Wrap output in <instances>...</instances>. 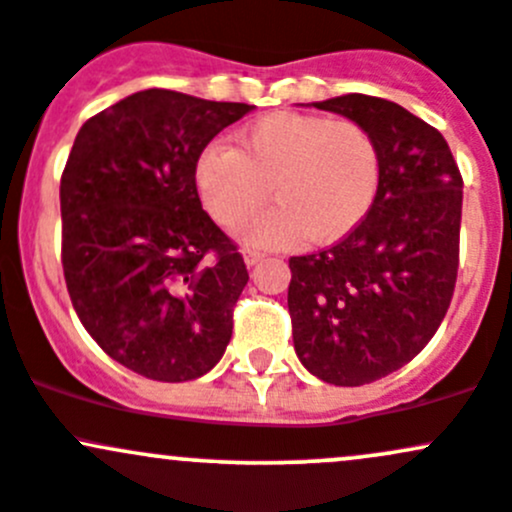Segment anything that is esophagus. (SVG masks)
Segmentation results:
<instances>
[{
  "label": "esophagus",
  "mask_w": 512,
  "mask_h": 512,
  "mask_svg": "<svg viewBox=\"0 0 512 512\" xmlns=\"http://www.w3.org/2000/svg\"><path fill=\"white\" fill-rule=\"evenodd\" d=\"M244 261L246 266H256V263L263 261V254H258V251H251V249H244Z\"/></svg>",
  "instance_id": "1"
}]
</instances>
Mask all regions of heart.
Masks as SVG:
<instances>
[{"instance_id":"heart-1","label":"heart","mask_w":512,"mask_h":512,"mask_svg":"<svg viewBox=\"0 0 512 512\" xmlns=\"http://www.w3.org/2000/svg\"><path fill=\"white\" fill-rule=\"evenodd\" d=\"M192 180L205 210L239 227L263 202L278 205L244 227L263 249L334 244L359 227L381 188V153L371 131L351 119L271 112L236 134V148L212 141L197 153Z\"/></svg>"}]
</instances>
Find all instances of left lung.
Listing matches in <instances>:
<instances>
[{"instance_id":"obj_1","label":"left lung","mask_w":512,"mask_h":512,"mask_svg":"<svg viewBox=\"0 0 512 512\" xmlns=\"http://www.w3.org/2000/svg\"><path fill=\"white\" fill-rule=\"evenodd\" d=\"M312 107L371 131L381 188L349 236L290 258L293 344L320 381L364 386L415 359L447 315L464 183L444 136L400 104L342 95Z\"/></svg>"}]
</instances>
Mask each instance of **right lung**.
I'll use <instances>...</instances> for the list:
<instances>
[{
	"instance_id": "1",
	"label": "right lung",
	"mask_w": 512,
	"mask_h": 512,
	"mask_svg": "<svg viewBox=\"0 0 512 512\" xmlns=\"http://www.w3.org/2000/svg\"><path fill=\"white\" fill-rule=\"evenodd\" d=\"M173 90L82 124L60 178L63 273L82 327L114 361L180 383L217 366L249 273L202 210L197 153L251 112Z\"/></svg>"
}]
</instances>
